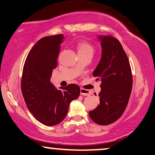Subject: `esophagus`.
<instances>
[{
  "instance_id": "1",
  "label": "esophagus",
  "mask_w": 155,
  "mask_h": 155,
  "mask_svg": "<svg viewBox=\"0 0 155 155\" xmlns=\"http://www.w3.org/2000/svg\"><path fill=\"white\" fill-rule=\"evenodd\" d=\"M81 94L82 95H85V96H86V95H91V91H90L89 90L81 88Z\"/></svg>"
}]
</instances>
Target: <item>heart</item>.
<instances>
[{
  "label": "heart",
  "mask_w": 155,
  "mask_h": 155,
  "mask_svg": "<svg viewBox=\"0 0 155 155\" xmlns=\"http://www.w3.org/2000/svg\"><path fill=\"white\" fill-rule=\"evenodd\" d=\"M77 49L78 54H90L93 56L95 52L94 47L88 42H81L78 44Z\"/></svg>",
  "instance_id": "b5f03b06"
}]
</instances>
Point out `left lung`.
I'll list each match as a JSON object with an SVG mask.
<instances>
[{
	"instance_id": "1",
	"label": "left lung",
	"mask_w": 155,
	"mask_h": 155,
	"mask_svg": "<svg viewBox=\"0 0 155 155\" xmlns=\"http://www.w3.org/2000/svg\"><path fill=\"white\" fill-rule=\"evenodd\" d=\"M101 58L93 72L101 81L100 104L89 112L95 123L108 125L118 120L127 108L132 89V74L128 57L119 41L110 35L98 36Z\"/></svg>"
}]
</instances>
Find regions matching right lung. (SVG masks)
Instances as JSON below:
<instances>
[{
    "instance_id": "obj_1",
    "label": "right lung",
    "mask_w": 155,
    "mask_h": 155,
    "mask_svg": "<svg viewBox=\"0 0 155 155\" xmlns=\"http://www.w3.org/2000/svg\"><path fill=\"white\" fill-rule=\"evenodd\" d=\"M64 39L62 34H57L39 39L28 53L23 69L21 91L26 106L38 121L49 127L64 120L70 104L81 92L75 84L57 89L51 83Z\"/></svg>"
}]
</instances>
